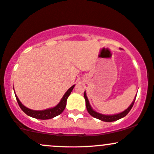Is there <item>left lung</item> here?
<instances>
[{
	"label": "left lung",
	"instance_id": "8db88e82",
	"mask_svg": "<svg viewBox=\"0 0 154 154\" xmlns=\"http://www.w3.org/2000/svg\"><path fill=\"white\" fill-rule=\"evenodd\" d=\"M84 98H85L86 106H87V112H89V114H90L91 116L95 117V118H97V119H98V120H102V121H104V122L116 121V120H120V119L123 118V117L126 116V115H128V112H130V110L131 109L132 106H133L134 103L135 99H136V96H135L133 102H132L131 104L126 109L124 110L123 112H120V113H119V114H116V115H103V114L98 113V112H95V110L92 109V108L91 107V106L90 104V102H89L88 98H87V97L86 92H84Z\"/></svg>",
	"mask_w": 154,
	"mask_h": 154
}]
</instances>
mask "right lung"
<instances>
[{
	"instance_id": "1",
	"label": "right lung",
	"mask_w": 154,
	"mask_h": 154,
	"mask_svg": "<svg viewBox=\"0 0 154 154\" xmlns=\"http://www.w3.org/2000/svg\"><path fill=\"white\" fill-rule=\"evenodd\" d=\"M74 87H75V85H72L70 88H69V90L64 93L62 98L61 99L60 102H59L56 106L53 107V108L47 109L45 110L30 109L27 108V107L25 106L24 105H23V103L20 101L19 98H18L17 95H16V94L15 97L20 109L23 111L26 115L31 117H34V118L39 119V120H48V119L55 117L60 115V114H62V112H63L64 109H65L66 104H67V97H68L69 95H70L71 92L73 90Z\"/></svg>"
}]
</instances>
